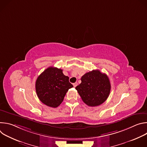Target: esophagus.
Here are the masks:
<instances>
[{"mask_svg": "<svg viewBox=\"0 0 147 147\" xmlns=\"http://www.w3.org/2000/svg\"><path fill=\"white\" fill-rule=\"evenodd\" d=\"M77 86V82H75V83H74V84H73V86H74V87H76Z\"/></svg>", "mask_w": 147, "mask_h": 147, "instance_id": "1", "label": "esophagus"}]
</instances>
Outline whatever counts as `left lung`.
Returning <instances> with one entry per match:
<instances>
[{"instance_id": "1", "label": "left lung", "mask_w": 147, "mask_h": 147, "mask_svg": "<svg viewBox=\"0 0 147 147\" xmlns=\"http://www.w3.org/2000/svg\"><path fill=\"white\" fill-rule=\"evenodd\" d=\"M81 82L76 87L82 101L90 107H96L108 98L111 86L108 76L94 70L82 76Z\"/></svg>"}]
</instances>
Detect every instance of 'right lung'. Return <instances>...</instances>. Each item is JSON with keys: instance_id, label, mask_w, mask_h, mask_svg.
I'll use <instances>...</instances> for the list:
<instances>
[{"instance_id": "obj_1", "label": "right lung", "mask_w": 147, "mask_h": 147, "mask_svg": "<svg viewBox=\"0 0 147 147\" xmlns=\"http://www.w3.org/2000/svg\"><path fill=\"white\" fill-rule=\"evenodd\" d=\"M69 77L63 70L49 67L37 78L35 90L39 100L52 108H57L64 99L68 90L73 86L69 82Z\"/></svg>"}]
</instances>
